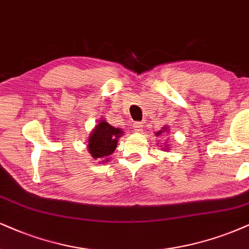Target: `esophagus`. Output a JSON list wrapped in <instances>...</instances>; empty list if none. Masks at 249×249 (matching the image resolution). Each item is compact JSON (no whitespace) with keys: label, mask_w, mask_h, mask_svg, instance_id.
Returning <instances> with one entry per match:
<instances>
[{"label":"esophagus","mask_w":249,"mask_h":249,"mask_svg":"<svg viewBox=\"0 0 249 249\" xmlns=\"http://www.w3.org/2000/svg\"><path fill=\"white\" fill-rule=\"evenodd\" d=\"M142 124H141V122H139V121H136V122H134V130L135 131H141L142 130Z\"/></svg>","instance_id":"esophagus-1"}]
</instances>
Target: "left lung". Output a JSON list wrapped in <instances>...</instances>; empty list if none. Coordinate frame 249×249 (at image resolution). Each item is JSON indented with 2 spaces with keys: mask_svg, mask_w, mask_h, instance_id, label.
<instances>
[{
  "mask_svg": "<svg viewBox=\"0 0 249 249\" xmlns=\"http://www.w3.org/2000/svg\"><path fill=\"white\" fill-rule=\"evenodd\" d=\"M164 129H165V128H164ZM160 131H161V130H160ZM160 131H158V133H157V134H158V135H159V134H160Z\"/></svg>",
  "mask_w": 249,
  "mask_h": 249,
  "instance_id": "1",
  "label": "left lung"
}]
</instances>
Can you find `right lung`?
Wrapping results in <instances>:
<instances>
[{
	"label": "right lung",
	"instance_id": "obj_1",
	"mask_svg": "<svg viewBox=\"0 0 249 249\" xmlns=\"http://www.w3.org/2000/svg\"><path fill=\"white\" fill-rule=\"evenodd\" d=\"M121 134V129L108 124L105 120H100L89 139V152L94 159L108 157L115 150Z\"/></svg>",
	"mask_w": 249,
	"mask_h": 249
}]
</instances>
